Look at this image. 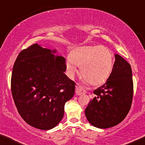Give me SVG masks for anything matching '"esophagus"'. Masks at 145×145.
<instances>
[{
	"mask_svg": "<svg viewBox=\"0 0 145 145\" xmlns=\"http://www.w3.org/2000/svg\"><path fill=\"white\" fill-rule=\"evenodd\" d=\"M75 94H76L77 96L85 94V90L79 85H77L76 86H75Z\"/></svg>",
	"mask_w": 145,
	"mask_h": 145,
	"instance_id": "obj_1",
	"label": "esophagus"
}]
</instances>
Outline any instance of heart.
Listing matches in <instances>:
<instances>
[{
	"label": "heart",
	"instance_id": "heart-1",
	"mask_svg": "<svg viewBox=\"0 0 145 145\" xmlns=\"http://www.w3.org/2000/svg\"><path fill=\"white\" fill-rule=\"evenodd\" d=\"M65 63L70 78L77 73L80 67L81 75L92 84L105 81L111 73L113 66V54L107 47L88 46L75 49Z\"/></svg>",
	"mask_w": 145,
	"mask_h": 145
}]
</instances>
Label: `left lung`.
Wrapping results in <instances>:
<instances>
[{
	"label": "left lung",
	"mask_w": 145,
	"mask_h": 145,
	"mask_svg": "<svg viewBox=\"0 0 145 145\" xmlns=\"http://www.w3.org/2000/svg\"><path fill=\"white\" fill-rule=\"evenodd\" d=\"M115 61L107 81L94 90L96 96L85 109L90 124L98 128H109L124 119L131 108L133 94L131 66L121 56Z\"/></svg>",
	"instance_id": "obj_1"
}]
</instances>
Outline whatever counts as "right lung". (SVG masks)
<instances>
[{
    "label": "right lung",
    "instance_id": "add662e5",
    "mask_svg": "<svg viewBox=\"0 0 145 145\" xmlns=\"http://www.w3.org/2000/svg\"><path fill=\"white\" fill-rule=\"evenodd\" d=\"M57 50L33 44L15 62L11 90L19 114L28 124L48 130L64 116V105L74 95L75 83L64 73L66 60Z\"/></svg>",
    "mask_w": 145,
    "mask_h": 145
}]
</instances>
